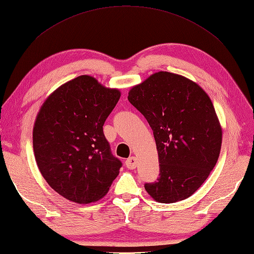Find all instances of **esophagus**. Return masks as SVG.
Here are the masks:
<instances>
[{
	"mask_svg": "<svg viewBox=\"0 0 254 254\" xmlns=\"http://www.w3.org/2000/svg\"><path fill=\"white\" fill-rule=\"evenodd\" d=\"M126 166L129 168V170H134L137 167V159L134 156L129 157V159L126 160Z\"/></svg>",
	"mask_w": 254,
	"mask_h": 254,
	"instance_id": "34e87169",
	"label": "esophagus"
}]
</instances>
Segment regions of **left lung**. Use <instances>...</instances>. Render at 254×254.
I'll use <instances>...</instances> for the list:
<instances>
[{
	"instance_id": "obj_1",
	"label": "left lung",
	"mask_w": 254,
	"mask_h": 254,
	"mask_svg": "<svg viewBox=\"0 0 254 254\" xmlns=\"http://www.w3.org/2000/svg\"><path fill=\"white\" fill-rule=\"evenodd\" d=\"M128 101L148 121L159 153L160 177L144 185L160 203L192 195L215 166L222 127L212 101L199 84L159 71L130 89Z\"/></svg>"
}]
</instances>
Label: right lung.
Here are the masks:
<instances>
[{"label": "right lung", "instance_id": "right-lung-1", "mask_svg": "<svg viewBox=\"0 0 254 254\" xmlns=\"http://www.w3.org/2000/svg\"><path fill=\"white\" fill-rule=\"evenodd\" d=\"M120 98L118 89L82 75L62 84L42 104L33 126V152L43 178L65 199L98 201L120 174L122 162L103 133Z\"/></svg>", "mask_w": 254, "mask_h": 254}]
</instances>
